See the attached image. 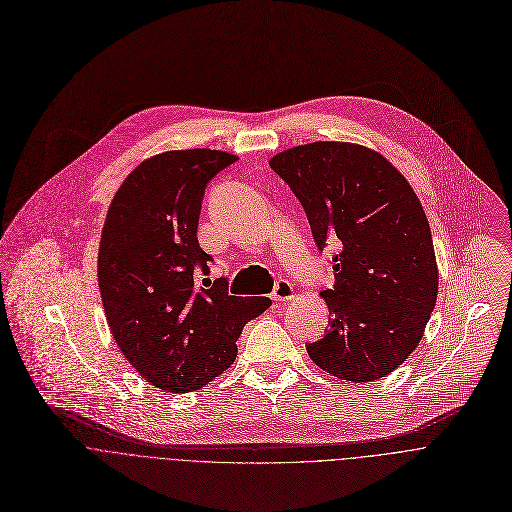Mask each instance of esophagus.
Listing matches in <instances>:
<instances>
[{"label": "esophagus", "mask_w": 512, "mask_h": 512, "mask_svg": "<svg viewBox=\"0 0 512 512\" xmlns=\"http://www.w3.org/2000/svg\"><path fill=\"white\" fill-rule=\"evenodd\" d=\"M293 297H295L293 285L289 281H285V279H279L275 283V289H273V299L275 301H291Z\"/></svg>", "instance_id": "esophagus-1"}]
</instances>
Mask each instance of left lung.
I'll return each mask as SVG.
<instances>
[{
	"label": "left lung",
	"instance_id": "1",
	"mask_svg": "<svg viewBox=\"0 0 512 512\" xmlns=\"http://www.w3.org/2000/svg\"><path fill=\"white\" fill-rule=\"evenodd\" d=\"M269 166L299 199L335 285L321 291L329 329L307 346L323 372L374 382L408 360L436 305L438 267L426 213L400 170L352 142H311Z\"/></svg>",
	"mask_w": 512,
	"mask_h": 512
}]
</instances>
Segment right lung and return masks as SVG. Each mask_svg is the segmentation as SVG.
Here are the masks:
<instances>
[{
  "mask_svg": "<svg viewBox=\"0 0 512 512\" xmlns=\"http://www.w3.org/2000/svg\"><path fill=\"white\" fill-rule=\"evenodd\" d=\"M235 160L211 148L150 156L106 215L98 285L108 327L130 366L166 392H193L221 376L245 323L271 305L231 295L223 277L199 281L213 261L197 239L205 189Z\"/></svg>",
  "mask_w": 512,
  "mask_h": 512,
  "instance_id": "right-lung-1",
  "label": "right lung"
}]
</instances>
